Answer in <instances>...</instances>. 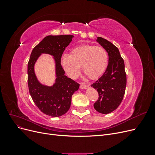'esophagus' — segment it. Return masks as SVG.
<instances>
[{
	"label": "esophagus",
	"instance_id": "1",
	"mask_svg": "<svg viewBox=\"0 0 155 155\" xmlns=\"http://www.w3.org/2000/svg\"><path fill=\"white\" fill-rule=\"evenodd\" d=\"M80 88L81 89H87L88 88V85H86L85 83H81L80 84Z\"/></svg>",
	"mask_w": 155,
	"mask_h": 155
}]
</instances>
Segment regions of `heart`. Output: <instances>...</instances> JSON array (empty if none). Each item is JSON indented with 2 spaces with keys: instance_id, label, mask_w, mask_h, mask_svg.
Segmentation results:
<instances>
[{
  "instance_id": "heart-1",
  "label": "heart",
  "mask_w": 155,
  "mask_h": 155,
  "mask_svg": "<svg viewBox=\"0 0 155 155\" xmlns=\"http://www.w3.org/2000/svg\"><path fill=\"white\" fill-rule=\"evenodd\" d=\"M61 64L65 72L71 78H75L82 71L91 79H96L104 74L108 65V54L100 46L85 45L72 50L70 55L64 54Z\"/></svg>"
}]
</instances>
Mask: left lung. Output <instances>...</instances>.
I'll use <instances>...</instances> for the list:
<instances>
[{
  "mask_svg": "<svg viewBox=\"0 0 155 155\" xmlns=\"http://www.w3.org/2000/svg\"><path fill=\"white\" fill-rule=\"evenodd\" d=\"M96 41L106 50L109 63L102 76L91 85L99 94V100L94 107L100 113L109 114L118 108L125 94L127 83L125 64L116 46L100 37Z\"/></svg>",
  "mask_w": 155,
  "mask_h": 155,
  "instance_id": "8db88e82",
  "label": "left lung"
}]
</instances>
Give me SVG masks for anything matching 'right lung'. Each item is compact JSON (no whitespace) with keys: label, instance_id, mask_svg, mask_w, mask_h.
Instances as JSON below:
<instances>
[{"label":"right lung","instance_id":"obj_1","mask_svg":"<svg viewBox=\"0 0 155 155\" xmlns=\"http://www.w3.org/2000/svg\"><path fill=\"white\" fill-rule=\"evenodd\" d=\"M74 35H48L33 49L28 64V84L29 92L36 106L44 114L51 117L64 114L71 105L73 94L79 84L65 76L61 64L62 54L71 43ZM42 54L53 56L55 63L56 79L52 86L41 84L35 72V64Z\"/></svg>","mask_w":155,"mask_h":155}]
</instances>
